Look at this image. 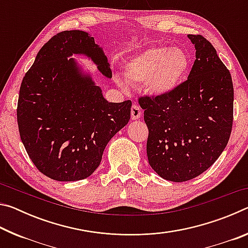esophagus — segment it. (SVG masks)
<instances>
[{
  "mask_svg": "<svg viewBox=\"0 0 248 248\" xmlns=\"http://www.w3.org/2000/svg\"><path fill=\"white\" fill-rule=\"evenodd\" d=\"M141 116H142V110H141L140 106L137 104H133L131 107V119H133V120L139 119Z\"/></svg>",
  "mask_w": 248,
  "mask_h": 248,
  "instance_id": "1",
  "label": "esophagus"
}]
</instances>
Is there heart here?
Returning <instances> with one entry per match:
<instances>
[{
    "instance_id": "obj_1",
    "label": "heart",
    "mask_w": 248,
    "mask_h": 248,
    "mask_svg": "<svg viewBox=\"0 0 248 248\" xmlns=\"http://www.w3.org/2000/svg\"><path fill=\"white\" fill-rule=\"evenodd\" d=\"M189 65V57L184 50L159 46L132 58L125 65L124 77L129 83H145L150 94L164 97L184 82ZM117 81L121 86L124 85L123 79Z\"/></svg>"
}]
</instances>
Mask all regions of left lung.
<instances>
[{"label": "left lung", "mask_w": 248, "mask_h": 248, "mask_svg": "<svg viewBox=\"0 0 248 248\" xmlns=\"http://www.w3.org/2000/svg\"><path fill=\"white\" fill-rule=\"evenodd\" d=\"M196 60L173 93L142 96L149 129V164L170 182H187L207 170L228 144L233 124L234 90L230 71L201 35H188Z\"/></svg>", "instance_id": "8db88e82"}]
</instances>
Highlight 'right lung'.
I'll return each instance as SVG.
<instances>
[{
  "label": "right lung",
  "instance_id": "add662e5",
  "mask_svg": "<svg viewBox=\"0 0 248 248\" xmlns=\"http://www.w3.org/2000/svg\"><path fill=\"white\" fill-rule=\"evenodd\" d=\"M73 54H85L111 78L107 57L82 31L57 33L39 50L20 84V140L35 166L59 182L87 178L102 161L109 140L128 124L131 100L109 103Z\"/></svg>",
  "mask_w": 248,
  "mask_h": 248
}]
</instances>
